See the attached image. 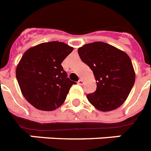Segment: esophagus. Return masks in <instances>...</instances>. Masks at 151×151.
Listing matches in <instances>:
<instances>
[{
    "label": "esophagus",
    "instance_id": "esophagus-1",
    "mask_svg": "<svg viewBox=\"0 0 151 151\" xmlns=\"http://www.w3.org/2000/svg\"><path fill=\"white\" fill-rule=\"evenodd\" d=\"M78 85H82L83 84H84V81H83L82 79H80V80L78 81Z\"/></svg>",
    "mask_w": 151,
    "mask_h": 151
}]
</instances>
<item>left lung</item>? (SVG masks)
<instances>
[{
    "label": "left lung",
    "mask_w": 151,
    "mask_h": 151,
    "mask_svg": "<svg viewBox=\"0 0 151 151\" xmlns=\"http://www.w3.org/2000/svg\"><path fill=\"white\" fill-rule=\"evenodd\" d=\"M78 52L96 81V90L87 95L89 103L104 112L122 106L131 92L136 78L129 55L100 41L85 45Z\"/></svg>",
    "instance_id": "left-lung-1"
}]
</instances>
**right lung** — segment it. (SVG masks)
Instances as JSON below:
<instances>
[{"mask_svg": "<svg viewBox=\"0 0 151 151\" xmlns=\"http://www.w3.org/2000/svg\"><path fill=\"white\" fill-rule=\"evenodd\" d=\"M73 50L66 44L51 41L23 54L16 68V78L23 96L35 108L51 111L63 103L76 82L67 78L61 63Z\"/></svg>", "mask_w": 151, "mask_h": 151, "instance_id": "add662e5", "label": "right lung"}]
</instances>
